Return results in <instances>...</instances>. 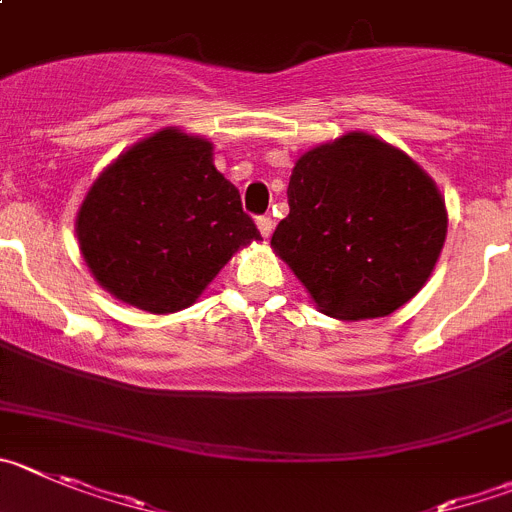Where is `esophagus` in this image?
Returning <instances> with one entry per match:
<instances>
[{
    "label": "esophagus",
    "mask_w": 512,
    "mask_h": 512,
    "mask_svg": "<svg viewBox=\"0 0 512 512\" xmlns=\"http://www.w3.org/2000/svg\"><path fill=\"white\" fill-rule=\"evenodd\" d=\"M256 225H259V231L264 238H269L271 231H274V220H271L269 215H261V218H256Z\"/></svg>",
    "instance_id": "34e87169"
}]
</instances>
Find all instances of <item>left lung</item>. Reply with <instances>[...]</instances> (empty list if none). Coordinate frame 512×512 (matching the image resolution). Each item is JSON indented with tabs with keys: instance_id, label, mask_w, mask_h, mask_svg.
Wrapping results in <instances>:
<instances>
[{
	"instance_id": "left-lung-1",
	"label": "left lung",
	"mask_w": 512,
	"mask_h": 512,
	"mask_svg": "<svg viewBox=\"0 0 512 512\" xmlns=\"http://www.w3.org/2000/svg\"><path fill=\"white\" fill-rule=\"evenodd\" d=\"M287 198L289 215L271 246L335 320L403 307L421 292L447 238L434 180L409 154L363 131L302 154Z\"/></svg>"
}]
</instances>
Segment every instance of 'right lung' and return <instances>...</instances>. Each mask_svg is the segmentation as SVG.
I'll return each instance as SVG.
<instances>
[{"instance_id":"1","label":"right lung","mask_w":512,"mask_h":512,"mask_svg":"<svg viewBox=\"0 0 512 512\" xmlns=\"http://www.w3.org/2000/svg\"><path fill=\"white\" fill-rule=\"evenodd\" d=\"M75 233L93 279L152 314L190 307L238 248L261 241L213 144L172 126L98 175Z\"/></svg>"}]
</instances>
